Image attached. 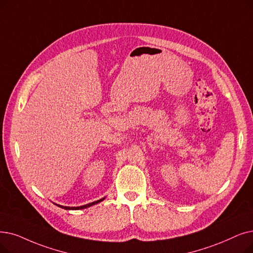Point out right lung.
Here are the masks:
<instances>
[{
    "instance_id": "add662e5",
    "label": "right lung",
    "mask_w": 253,
    "mask_h": 253,
    "mask_svg": "<svg viewBox=\"0 0 253 253\" xmlns=\"http://www.w3.org/2000/svg\"><path fill=\"white\" fill-rule=\"evenodd\" d=\"M105 200V197H103V199L99 200V201H96V202H93V203H90V204H86V205H84V206H80V207H66V206H61V205H58L56 204L58 207L62 208V209H65V210H83V209H85V208H89V207H92L98 203H101L102 201Z\"/></svg>"
}]
</instances>
